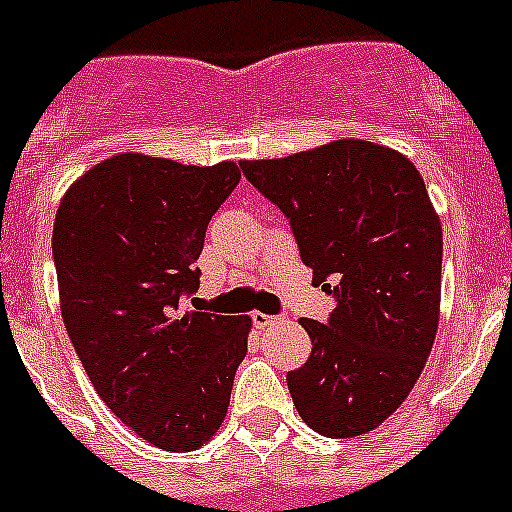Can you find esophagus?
<instances>
[{
    "label": "esophagus",
    "mask_w": 512,
    "mask_h": 512,
    "mask_svg": "<svg viewBox=\"0 0 512 512\" xmlns=\"http://www.w3.org/2000/svg\"><path fill=\"white\" fill-rule=\"evenodd\" d=\"M278 321L275 315H267V313H252V323H255V328H267L272 326V323Z\"/></svg>",
    "instance_id": "esophagus-1"
}]
</instances>
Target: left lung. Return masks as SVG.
I'll list each match as a JSON object with an SVG mask.
<instances>
[{"mask_svg": "<svg viewBox=\"0 0 512 512\" xmlns=\"http://www.w3.org/2000/svg\"><path fill=\"white\" fill-rule=\"evenodd\" d=\"M240 166L290 219L313 283L336 295L326 323L300 321L313 348L288 371L295 409L323 437L371 432L407 399L437 336L442 224L422 174L358 138Z\"/></svg>", "mask_w": 512, "mask_h": 512, "instance_id": "8db88e82", "label": "left lung"}]
</instances>
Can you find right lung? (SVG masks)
Segmentation results:
<instances>
[{
  "label": "right lung",
  "instance_id": "add662e5",
  "mask_svg": "<svg viewBox=\"0 0 512 512\" xmlns=\"http://www.w3.org/2000/svg\"><path fill=\"white\" fill-rule=\"evenodd\" d=\"M237 184L234 161L118 154L57 207L52 260L75 353L108 409L166 452L214 437L247 353V315L181 305L199 288L209 219Z\"/></svg>",
  "mask_w": 512,
  "mask_h": 512
}]
</instances>
